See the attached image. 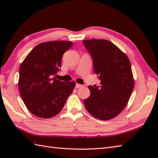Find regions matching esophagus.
Here are the masks:
<instances>
[{
    "instance_id": "esophagus-1",
    "label": "esophagus",
    "mask_w": 158,
    "mask_h": 158,
    "mask_svg": "<svg viewBox=\"0 0 158 158\" xmlns=\"http://www.w3.org/2000/svg\"><path fill=\"white\" fill-rule=\"evenodd\" d=\"M82 86H83L82 85H80V84H78V83H76L75 88H81Z\"/></svg>"
}]
</instances>
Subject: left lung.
<instances>
[{
    "instance_id": "1",
    "label": "left lung",
    "mask_w": 158,
    "mask_h": 158,
    "mask_svg": "<svg viewBox=\"0 0 158 158\" xmlns=\"http://www.w3.org/2000/svg\"><path fill=\"white\" fill-rule=\"evenodd\" d=\"M83 43L92 58L94 72L100 80V85L88 87L90 96L83 103L96 118L110 119L124 109L134 89L130 60L107 40H85Z\"/></svg>"
}]
</instances>
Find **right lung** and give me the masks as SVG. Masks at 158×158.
<instances>
[{"label":"right lung","instance_id":"1","mask_svg":"<svg viewBox=\"0 0 158 158\" xmlns=\"http://www.w3.org/2000/svg\"><path fill=\"white\" fill-rule=\"evenodd\" d=\"M72 45V42L66 41L40 43L20 65V94L36 117L48 119L58 114L75 88L74 81L64 82L54 77L60 70L63 54Z\"/></svg>","mask_w":158,"mask_h":158}]
</instances>
